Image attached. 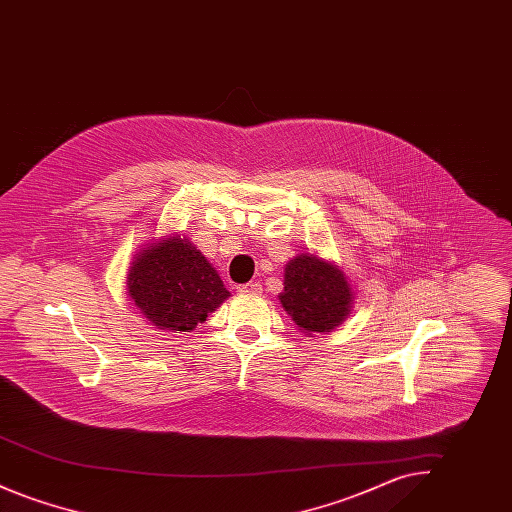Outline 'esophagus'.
Returning <instances> with one entry per match:
<instances>
[{
  "label": "esophagus",
  "instance_id": "1",
  "mask_svg": "<svg viewBox=\"0 0 512 512\" xmlns=\"http://www.w3.org/2000/svg\"><path fill=\"white\" fill-rule=\"evenodd\" d=\"M238 292L244 293V295H259V293L263 292V288H261L259 282H249V284H244V286H238Z\"/></svg>",
  "mask_w": 512,
  "mask_h": 512
}]
</instances>
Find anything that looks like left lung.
Listing matches in <instances>:
<instances>
[{
  "label": "left lung",
  "instance_id": "obj_1",
  "mask_svg": "<svg viewBox=\"0 0 512 512\" xmlns=\"http://www.w3.org/2000/svg\"><path fill=\"white\" fill-rule=\"evenodd\" d=\"M351 297L343 272L315 255H297L286 265L280 301L307 334L334 330L349 315Z\"/></svg>",
  "mask_w": 512,
  "mask_h": 512
}]
</instances>
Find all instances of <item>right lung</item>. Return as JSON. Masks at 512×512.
Wrapping results in <instances>:
<instances>
[{"label":"right lung","mask_w":512,"mask_h":512,"mask_svg":"<svg viewBox=\"0 0 512 512\" xmlns=\"http://www.w3.org/2000/svg\"><path fill=\"white\" fill-rule=\"evenodd\" d=\"M128 295L153 326L190 332L230 295L217 270L180 236L146 247L132 263Z\"/></svg>","instance_id":"add662e5"}]
</instances>
